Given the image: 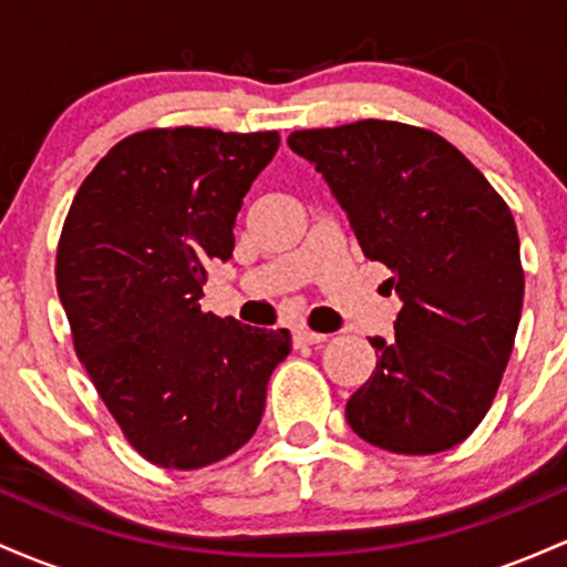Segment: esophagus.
Wrapping results in <instances>:
<instances>
[{
    "mask_svg": "<svg viewBox=\"0 0 567 567\" xmlns=\"http://www.w3.org/2000/svg\"><path fill=\"white\" fill-rule=\"evenodd\" d=\"M292 341H296V347H315V343L328 341V336L301 328V330H296V333H292Z\"/></svg>",
    "mask_w": 567,
    "mask_h": 567,
    "instance_id": "esophagus-1",
    "label": "esophagus"
}]
</instances>
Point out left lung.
I'll return each instance as SVG.
<instances>
[{"instance_id":"8db88e82","label":"left lung","mask_w":567,"mask_h":567,"mask_svg":"<svg viewBox=\"0 0 567 567\" xmlns=\"http://www.w3.org/2000/svg\"><path fill=\"white\" fill-rule=\"evenodd\" d=\"M402 298L394 338H370L373 375L349 396L357 437L405 455L464 442L509 362L525 271L512 210L453 143L389 120L290 133Z\"/></svg>"}]
</instances>
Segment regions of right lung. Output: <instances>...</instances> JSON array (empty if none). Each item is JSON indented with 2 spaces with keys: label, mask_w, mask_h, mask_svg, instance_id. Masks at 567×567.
<instances>
[{
  "label": "right lung",
  "mask_w": 567,
  "mask_h": 567,
  "mask_svg": "<svg viewBox=\"0 0 567 567\" xmlns=\"http://www.w3.org/2000/svg\"><path fill=\"white\" fill-rule=\"evenodd\" d=\"M279 148L277 130L152 127L122 138L63 220L55 285L71 341L125 440L162 470L226 458L261 424L288 330L202 311L207 266Z\"/></svg>",
  "instance_id": "obj_1"
}]
</instances>
